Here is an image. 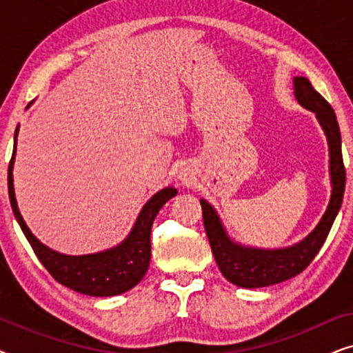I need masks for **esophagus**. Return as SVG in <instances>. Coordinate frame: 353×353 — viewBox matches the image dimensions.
I'll return each mask as SVG.
<instances>
[{"label": "esophagus", "instance_id": "esophagus-1", "mask_svg": "<svg viewBox=\"0 0 353 353\" xmlns=\"http://www.w3.org/2000/svg\"><path fill=\"white\" fill-rule=\"evenodd\" d=\"M180 178H181V180H183V181H188V178H186V175H181Z\"/></svg>", "mask_w": 353, "mask_h": 353}]
</instances>
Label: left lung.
<instances>
[{
    "label": "left lung",
    "mask_w": 353,
    "mask_h": 353,
    "mask_svg": "<svg viewBox=\"0 0 353 353\" xmlns=\"http://www.w3.org/2000/svg\"><path fill=\"white\" fill-rule=\"evenodd\" d=\"M294 96L297 103L315 114L326 134L330 149L331 197L318 225L299 243L281 249H260L231 239L214 205L201 199L202 216L212 254L220 272L239 288H265L286 281L305 270L330 234L342 205L345 190V168L342 161L341 132L330 103L313 88L307 77H294Z\"/></svg>",
    "instance_id": "8db88e82"
}]
</instances>
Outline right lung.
<instances>
[{"label": "right lung", "mask_w": 353, "mask_h": 353, "mask_svg": "<svg viewBox=\"0 0 353 353\" xmlns=\"http://www.w3.org/2000/svg\"><path fill=\"white\" fill-rule=\"evenodd\" d=\"M17 134L19 125L16 133H14V151L8 168L9 201H11V207L14 215H16L17 223L21 225L23 234H26L27 241L30 243L33 252L40 259L43 267L51 273V276L57 283L70 288L72 291L86 294V296H119V294L127 292L137 286L144 278L149 268V262H151V228L154 219H156L159 210L162 209V205L167 201H170L173 196H176L178 191L173 186H167L157 191L143 205L127 238L122 243L114 245V248L85 255L61 254L43 244L32 233L26 221H23L21 212H19L12 176L14 161H16Z\"/></svg>", "instance_id": "add662e5"}]
</instances>
